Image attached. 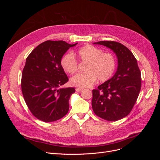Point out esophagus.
<instances>
[{"label": "esophagus", "instance_id": "esophagus-1", "mask_svg": "<svg viewBox=\"0 0 160 160\" xmlns=\"http://www.w3.org/2000/svg\"><path fill=\"white\" fill-rule=\"evenodd\" d=\"M75 90H76V91H77V92H80V91H81L82 90H83V89L79 88H77L75 89Z\"/></svg>", "mask_w": 160, "mask_h": 160}]
</instances>
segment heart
<instances>
[{
	"instance_id": "b5f03b06",
	"label": "heart",
	"mask_w": 160,
	"mask_h": 160,
	"mask_svg": "<svg viewBox=\"0 0 160 160\" xmlns=\"http://www.w3.org/2000/svg\"><path fill=\"white\" fill-rule=\"evenodd\" d=\"M75 55L81 62H86L85 72L76 74L70 79L71 85L79 88H89L98 79L105 82L113 77L117 68L115 57L110 52H103L99 48L88 45L80 48ZM61 66L66 72L72 74L77 70V61L71 52L61 59Z\"/></svg>"
}]
</instances>
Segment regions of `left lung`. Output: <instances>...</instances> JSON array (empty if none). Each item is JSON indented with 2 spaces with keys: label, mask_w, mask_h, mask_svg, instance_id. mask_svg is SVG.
Returning a JSON list of instances; mask_svg holds the SVG:
<instances>
[{
  "label": "left lung",
  "mask_w": 160,
  "mask_h": 160,
  "mask_svg": "<svg viewBox=\"0 0 160 160\" xmlns=\"http://www.w3.org/2000/svg\"><path fill=\"white\" fill-rule=\"evenodd\" d=\"M94 44L113 50L118 57V67L112 78L92 91V108L101 118L118 121L129 114L136 102L141 89V72L133 53L120 42L103 41Z\"/></svg>",
  "instance_id": "8db88e82"
}]
</instances>
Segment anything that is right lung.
<instances>
[{
    "label": "right lung",
    "mask_w": 160,
    "mask_h": 160,
    "mask_svg": "<svg viewBox=\"0 0 160 160\" xmlns=\"http://www.w3.org/2000/svg\"><path fill=\"white\" fill-rule=\"evenodd\" d=\"M63 41H47L30 53L22 72L21 89L32 114L44 122L60 119L68 113L72 88H59L69 81L61 59L70 47Z\"/></svg>",
    "instance_id": "obj_1"
}]
</instances>
